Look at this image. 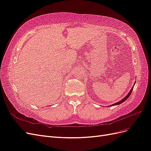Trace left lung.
Instances as JSON below:
<instances>
[{
  "label": "left lung",
  "instance_id": "left-lung-1",
  "mask_svg": "<svg viewBox=\"0 0 151 151\" xmlns=\"http://www.w3.org/2000/svg\"><path fill=\"white\" fill-rule=\"evenodd\" d=\"M133 88H134V86H132V88H131V90H130V91L129 92V93L126 95L124 98L123 99H122L120 101H118V102H116V103H115V104H113V105H110V106H114V105H119V104H121L122 103H123V102H124L126 100H127L129 97V96L130 95V94H131V93H132V90H133Z\"/></svg>",
  "mask_w": 151,
  "mask_h": 151
}]
</instances>
